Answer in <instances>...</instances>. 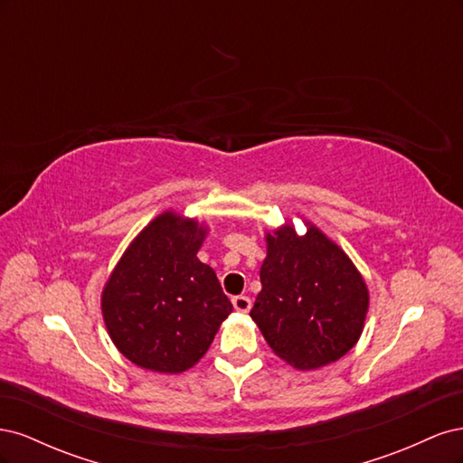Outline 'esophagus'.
<instances>
[{"mask_svg": "<svg viewBox=\"0 0 463 463\" xmlns=\"http://www.w3.org/2000/svg\"><path fill=\"white\" fill-rule=\"evenodd\" d=\"M232 303H233V309L240 311V313H249L250 305H253L247 296H235V298L232 299Z\"/></svg>", "mask_w": 463, "mask_h": 463, "instance_id": "obj_1", "label": "esophagus"}]
</instances>
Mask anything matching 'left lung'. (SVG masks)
<instances>
[{
    "label": "left lung",
    "instance_id": "left-lung-1",
    "mask_svg": "<svg viewBox=\"0 0 463 463\" xmlns=\"http://www.w3.org/2000/svg\"><path fill=\"white\" fill-rule=\"evenodd\" d=\"M266 235L262 289L250 309L264 340L289 365L309 371L338 361L355 345L369 291L344 250L313 223Z\"/></svg>",
    "mask_w": 463,
    "mask_h": 463
}]
</instances>
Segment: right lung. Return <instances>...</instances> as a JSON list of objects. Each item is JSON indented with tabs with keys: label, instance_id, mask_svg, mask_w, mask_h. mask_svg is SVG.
<instances>
[{
	"label": "right lung",
	"instance_id": "obj_1",
	"mask_svg": "<svg viewBox=\"0 0 463 463\" xmlns=\"http://www.w3.org/2000/svg\"><path fill=\"white\" fill-rule=\"evenodd\" d=\"M206 230L164 213L135 237L102 293L109 338L135 365L184 373L213 344L232 303L197 259Z\"/></svg>",
	"mask_w": 463,
	"mask_h": 463
}]
</instances>
